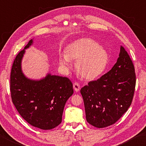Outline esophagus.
Here are the masks:
<instances>
[{"label": "esophagus", "mask_w": 146, "mask_h": 146, "mask_svg": "<svg viewBox=\"0 0 146 146\" xmlns=\"http://www.w3.org/2000/svg\"><path fill=\"white\" fill-rule=\"evenodd\" d=\"M73 88L76 92H79L80 90V85L77 82H75L73 84Z\"/></svg>", "instance_id": "esophagus-1"}]
</instances>
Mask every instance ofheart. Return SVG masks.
Segmentation results:
<instances>
[{"label": "heart", "instance_id": "obj_1", "mask_svg": "<svg viewBox=\"0 0 146 146\" xmlns=\"http://www.w3.org/2000/svg\"><path fill=\"white\" fill-rule=\"evenodd\" d=\"M76 62L77 73L88 80H94L104 72L109 62V55L104 48L94 40L84 38L76 40L60 54L59 64L66 70L72 66L71 61Z\"/></svg>", "mask_w": 146, "mask_h": 146}]
</instances>
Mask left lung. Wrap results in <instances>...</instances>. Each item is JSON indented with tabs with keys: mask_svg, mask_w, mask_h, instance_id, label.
Masks as SVG:
<instances>
[{
	"mask_svg": "<svg viewBox=\"0 0 146 146\" xmlns=\"http://www.w3.org/2000/svg\"><path fill=\"white\" fill-rule=\"evenodd\" d=\"M135 82L133 62L121 46L119 58L111 70L81 88L88 123L97 128L115 123L132 104Z\"/></svg>",
	"mask_w": 146,
	"mask_h": 146,
	"instance_id": "8db88e82",
	"label": "left lung"
}]
</instances>
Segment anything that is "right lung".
<instances>
[{"instance_id": "add662e5", "label": "right lung", "mask_w": 146, "mask_h": 146, "mask_svg": "<svg viewBox=\"0 0 146 146\" xmlns=\"http://www.w3.org/2000/svg\"><path fill=\"white\" fill-rule=\"evenodd\" d=\"M31 39L14 59L11 72L10 90L19 115L32 126L50 130L61 123L67 100L73 95V84L67 77L48 73L39 80L28 78L21 69L25 49Z\"/></svg>"}]
</instances>
